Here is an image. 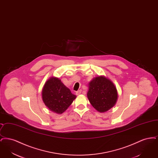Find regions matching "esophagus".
I'll return each instance as SVG.
<instances>
[{
    "label": "esophagus",
    "instance_id": "1",
    "mask_svg": "<svg viewBox=\"0 0 158 158\" xmlns=\"http://www.w3.org/2000/svg\"><path fill=\"white\" fill-rule=\"evenodd\" d=\"M81 93H82V90H79L76 92V95H80Z\"/></svg>",
    "mask_w": 158,
    "mask_h": 158
}]
</instances>
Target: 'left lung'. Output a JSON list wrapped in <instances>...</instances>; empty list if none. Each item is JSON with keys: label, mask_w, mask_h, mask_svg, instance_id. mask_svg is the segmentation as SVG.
Here are the masks:
<instances>
[{"label": "left lung", "mask_w": 158, "mask_h": 158, "mask_svg": "<svg viewBox=\"0 0 158 158\" xmlns=\"http://www.w3.org/2000/svg\"><path fill=\"white\" fill-rule=\"evenodd\" d=\"M87 97L91 105L98 111L104 113L116 104L118 93L110 79L100 76L92 79L89 83Z\"/></svg>", "instance_id": "8db88e82"}]
</instances>
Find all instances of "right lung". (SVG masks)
Instances as JSON below:
<instances>
[{"label": "right lung", "instance_id": "right-lung-1", "mask_svg": "<svg viewBox=\"0 0 158 158\" xmlns=\"http://www.w3.org/2000/svg\"><path fill=\"white\" fill-rule=\"evenodd\" d=\"M76 97L61 80L56 77L50 78L42 90V98L45 106L57 114L64 112Z\"/></svg>", "mask_w": 158, "mask_h": 158}]
</instances>
